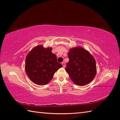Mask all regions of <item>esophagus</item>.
Wrapping results in <instances>:
<instances>
[{
  "label": "esophagus",
  "mask_w": 120,
  "mask_h": 120,
  "mask_svg": "<svg viewBox=\"0 0 120 120\" xmlns=\"http://www.w3.org/2000/svg\"><path fill=\"white\" fill-rule=\"evenodd\" d=\"M62 65H63V68H65V63H64V62H62Z\"/></svg>",
  "instance_id": "obj_1"
}]
</instances>
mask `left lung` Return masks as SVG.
Masks as SVG:
<instances>
[{
  "mask_svg": "<svg viewBox=\"0 0 120 120\" xmlns=\"http://www.w3.org/2000/svg\"><path fill=\"white\" fill-rule=\"evenodd\" d=\"M69 61L65 71L75 85L85 86L90 83L96 73V62L87 50L81 47L70 49L68 53Z\"/></svg>",
  "mask_w": 120,
  "mask_h": 120,
  "instance_id": "left-lung-1",
  "label": "left lung"
}]
</instances>
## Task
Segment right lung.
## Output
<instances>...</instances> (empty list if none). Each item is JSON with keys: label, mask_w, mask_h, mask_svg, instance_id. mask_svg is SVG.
I'll return each mask as SVG.
<instances>
[{"label": "right lung", "mask_w": 120, "mask_h": 120, "mask_svg": "<svg viewBox=\"0 0 120 120\" xmlns=\"http://www.w3.org/2000/svg\"><path fill=\"white\" fill-rule=\"evenodd\" d=\"M52 48H45L42 45L34 47L27 55L25 71L33 82L39 85H46L52 80L55 73L62 67L57 57L52 52Z\"/></svg>", "instance_id": "right-lung-1"}]
</instances>
